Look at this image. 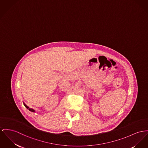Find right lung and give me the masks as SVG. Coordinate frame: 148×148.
<instances>
[{
	"label": "right lung",
	"instance_id": "obj_1",
	"mask_svg": "<svg viewBox=\"0 0 148 148\" xmlns=\"http://www.w3.org/2000/svg\"><path fill=\"white\" fill-rule=\"evenodd\" d=\"M24 106H25V107H26V108H27V109H28L30 111H31V112H35V110H34V109H32V108H29V107H27L25 104H24Z\"/></svg>",
	"mask_w": 148,
	"mask_h": 148
}]
</instances>
